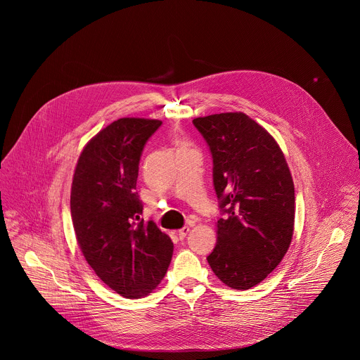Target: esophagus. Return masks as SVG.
<instances>
[{
  "mask_svg": "<svg viewBox=\"0 0 360 360\" xmlns=\"http://www.w3.org/2000/svg\"><path fill=\"white\" fill-rule=\"evenodd\" d=\"M188 232H189V226L181 228V229L178 231V238H179V239H184V238L188 235Z\"/></svg>",
  "mask_w": 360,
  "mask_h": 360,
  "instance_id": "obj_1",
  "label": "esophagus"
}]
</instances>
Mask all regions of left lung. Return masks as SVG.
Instances as JSON below:
<instances>
[{
	"mask_svg": "<svg viewBox=\"0 0 360 360\" xmlns=\"http://www.w3.org/2000/svg\"><path fill=\"white\" fill-rule=\"evenodd\" d=\"M192 122L211 150L222 215L208 264L229 288L250 289L281 264L292 240L295 188L286 160L272 135L242 112Z\"/></svg>",
	"mask_w": 360,
	"mask_h": 360,
	"instance_id": "8db88e82",
	"label": "left lung"
}]
</instances>
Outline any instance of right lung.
I'll list each match as a JSON object with an SVG mask.
<instances>
[{"mask_svg": "<svg viewBox=\"0 0 360 360\" xmlns=\"http://www.w3.org/2000/svg\"><path fill=\"white\" fill-rule=\"evenodd\" d=\"M158 120L121 118L81 152L71 188L78 245L96 276L128 299L146 296L165 276L174 243L145 222L136 189L139 160Z\"/></svg>", "mask_w": 360, "mask_h": 360, "instance_id": "add662e5", "label": "right lung"}]
</instances>
